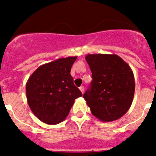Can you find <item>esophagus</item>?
Returning a JSON list of instances; mask_svg holds the SVG:
<instances>
[{
  "instance_id": "obj_1",
  "label": "esophagus",
  "mask_w": 156,
  "mask_h": 156,
  "mask_svg": "<svg viewBox=\"0 0 156 156\" xmlns=\"http://www.w3.org/2000/svg\"><path fill=\"white\" fill-rule=\"evenodd\" d=\"M79 90H81V92L82 93V94H84V87H83V86H81V87H79Z\"/></svg>"
}]
</instances>
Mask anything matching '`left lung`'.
I'll return each instance as SVG.
<instances>
[{
  "label": "left lung",
  "mask_w": 156,
  "mask_h": 156,
  "mask_svg": "<svg viewBox=\"0 0 156 156\" xmlns=\"http://www.w3.org/2000/svg\"><path fill=\"white\" fill-rule=\"evenodd\" d=\"M85 59L93 80L83 97L91 113L102 122L120 119L130 108L134 95L131 69L115 54H87Z\"/></svg>",
  "instance_id": "obj_1"
}]
</instances>
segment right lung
<instances>
[{
    "label": "right lung",
    "instance_id": "add662e5",
    "mask_svg": "<svg viewBox=\"0 0 156 156\" xmlns=\"http://www.w3.org/2000/svg\"><path fill=\"white\" fill-rule=\"evenodd\" d=\"M76 59L77 56H69L44 64L28 79V104L44 123L57 125L65 120L75 99L82 96L70 74Z\"/></svg>",
    "mask_w": 156,
    "mask_h": 156
}]
</instances>
